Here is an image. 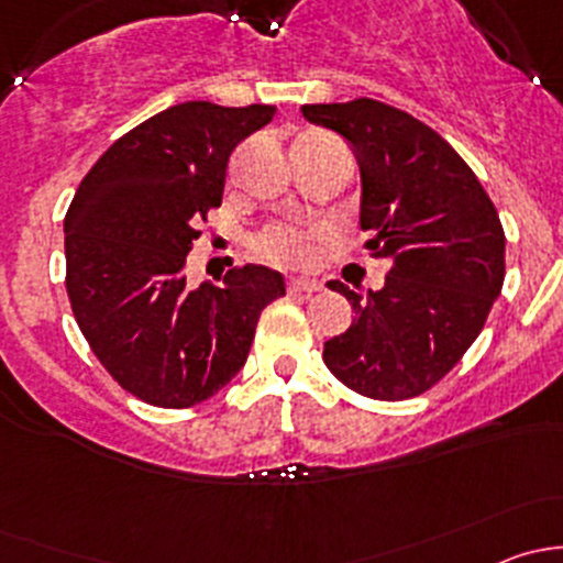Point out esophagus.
Returning <instances> with one entry per match:
<instances>
[{"label": "esophagus", "instance_id": "34e87169", "mask_svg": "<svg viewBox=\"0 0 563 563\" xmlns=\"http://www.w3.org/2000/svg\"><path fill=\"white\" fill-rule=\"evenodd\" d=\"M321 283L308 280V277H291V280H288V291L291 294H316L321 291Z\"/></svg>", "mask_w": 563, "mask_h": 563}]
</instances>
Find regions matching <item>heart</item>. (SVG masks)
Instances as JSON below:
<instances>
[{
	"mask_svg": "<svg viewBox=\"0 0 563 563\" xmlns=\"http://www.w3.org/2000/svg\"><path fill=\"white\" fill-rule=\"evenodd\" d=\"M318 231L297 223H275L253 236V253L275 266H308L316 258Z\"/></svg>",
	"mask_w": 563,
	"mask_h": 563,
	"instance_id": "b5f03b06",
	"label": "heart"
}]
</instances>
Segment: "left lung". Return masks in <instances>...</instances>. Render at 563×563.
Wrapping results in <instances>:
<instances>
[{
	"mask_svg": "<svg viewBox=\"0 0 563 563\" xmlns=\"http://www.w3.org/2000/svg\"><path fill=\"white\" fill-rule=\"evenodd\" d=\"M351 141L362 168L367 255L387 258L382 291L329 288L354 323L323 343L334 378L373 400L433 389L463 360L504 286V229L463 157L424 122L373 98L302 106Z\"/></svg>",
	"mask_w": 563,
	"mask_h": 563,
	"instance_id": "left-lung-1",
	"label": "left lung"
}]
</instances>
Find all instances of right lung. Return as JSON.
Masks as SVG:
<instances>
[{"mask_svg":"<svg viewBox=\"0 0 563 563\" xmlns=\"http://www.w3.org/2000/svg\"><path fill=\"white\" fill-rule=\"evenodd\" d=\"M275 106L192 100L113 141L65 214L73 316L108 376L157 408L209 400L245 365L261 310L286 294L280 272L234 266L187 286L198 225L223 201L229 157Z\"/></svg>","mask_w":563,"mask_h":563,"instance_id":"add662e5","label":"right lung"}]
</instances>
